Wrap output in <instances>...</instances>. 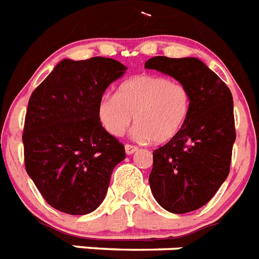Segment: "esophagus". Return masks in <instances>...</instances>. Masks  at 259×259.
<instances>
[{
	"mask_svg": "<svg viewBox=\"0 0 259 259\" xmlns=\"http://www.w3.org/2000/svg\"><path fill=\"white\" fill-rule=\"evenodd\" d=\"M125 153L127 154H132V153H135V152L138 151L139 148L136 147V145H132V144H125Z\"/></svg>",
	"mask_w": 259,
	"mask_h": 259,
	"instance_id": "1",
	"label": "esophagus"
}]
</instances>
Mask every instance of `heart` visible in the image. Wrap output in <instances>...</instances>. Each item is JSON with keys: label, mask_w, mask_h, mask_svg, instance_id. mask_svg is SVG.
<instances>
[{"label": "heart", "mask_w": 259, "mask_h": 259, "mask_svg": "<svg viewBox=\"0 0 259 259\" xmlns=\"http://www.w3.org/2000/svg\"><path fill=\"white\" fill-rule=\"evenodd\" d=\"M190 108L191 93L186 85L143 74L124 81L115 96H103L97 115L105 131L114 138L123 136L134 119L135 138L161 144L182 130Z\"/></svg>", "instance_id": "heart-1"}]
</instances>
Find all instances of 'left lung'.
I'll use <instances>...</instances> for the list:
<instances>
[{"label": "left lung", "instance_id": "8db88e82", "mask_svg": "<svg viewBox=\"0 0 259 259\" xmlns=\"http://www.w3.org/2000/svg\"><path fill=\"white\" fill-rule=\"evenodd\" d=\"M145 68L169 74L191 93V108L182 130L153 152L149 185L166 211H195L211 200L229 174L236 140L232 93L195 57L156 56Z\"/></svg>", "mask_w": 259, "mask_h": 259}]
</instances>
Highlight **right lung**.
<instances>
[{"label":"right lung","instance_id":"1","mask_svg":"<svg viewBox=\"0 0 259 259\" xmlns=\"http://www.w3.org/2000/svg\"><path fill=\"white\" fill-rule=\"evenodd\" d=\"M114 59L63 60L32 92L22 140L24 166L44 200L57 211L86 215L107 193L124 145L97 115L107 86L123 76Z\"/></svg>","mask_w":259,"mask_h":259}]
</instances>
